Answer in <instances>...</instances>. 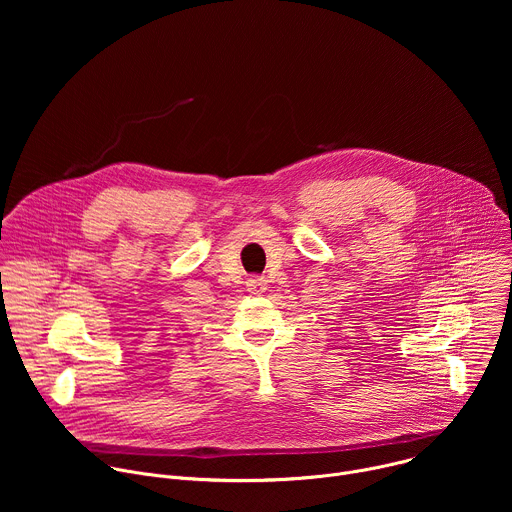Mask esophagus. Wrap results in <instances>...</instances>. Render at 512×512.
Segmentation results:
<instances>
[{
    "instance_id": "obj_1",
    "label": "esophagus",
    "mask_w": 512,
    "mask_h": 512,
    "mask_svg": "<svg viewBox=\"0 0 512 512\" xmlns=\"http://www.w3.org/2000/svg\"><path fill=\"white\" fill-rule=\"evenodd\" d=\"M247 289L251 291V294H263V291L267 289V279L263 275H251L247 279Z\"/></svg>"
}]
</instances>
